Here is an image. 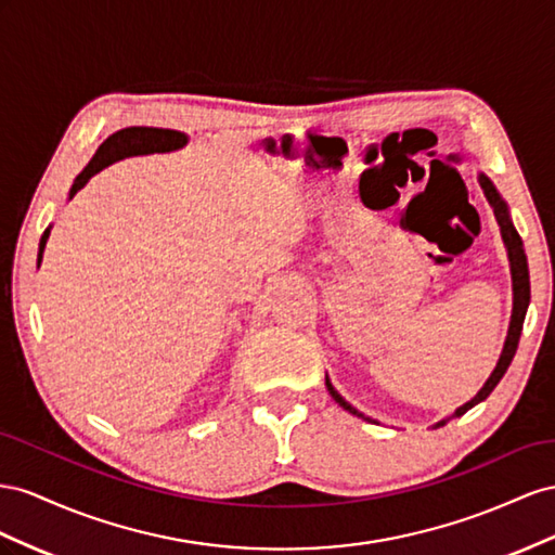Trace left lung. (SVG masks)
Masks as SVG:
<instances>
[{
  "label": "left lung",
  "mask_w": 555,
  "mask_h": 555,
  "mask_svg": "<svg viewBox=\"0 0 555 555\" xmlns=\"http://www.w3.org/2000/svg\"><path fill=\"white\" fill-rule=\"evenodd\" d=\"M479 185L483 190V195L488 199L490 207H493V214H495V220L500 225V232H502V240H504V246H506V256H509V264H512V283H514V309H512V321H509V332H506V339H504V348L500 353V360L498 365L493 370V374L488 376V382L483 384V388L474 395V398L469 402H465L463 406H457L453 414L444 421L435 423V427H441L447 425L451 418L455 416H463L465 411H469L474 404L483 402L490 392H493V388L500 384V378L504 376L506 367L512 365V360L516 356V348H518V339H520V330H524V321H526V311H528V305H530V276H528V258H526V250H524V242H520V236L512 223L509 218V209H506L504 199L500 197V193L495 190L493 181H490L486 173H479ZM325 386L330 390L332 398H335V402L339 406H344L348 414H353L358 418H365L370 421L367 416H362L358 409H353L351 404H348L341 395L335 390V386L330 384V378L325 376Z\"/></svg>",
  "instance_id": "obj_1"
}]
</instances>
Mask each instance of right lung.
I'll list each match as a JSON object with an SVG mask.
<instances>
[{
    "instance_id": "add662e5",
    "label": "right lung",
    "mask_w": 555,
    "mask_h": 555,
    "mask_svg": "<svg viewBox=\"0 0 555 555\" xmlns=\"http://www.w3.org/2000/svg\"><path fill=\"white\" fill-rule=\"evenodd\" d=\"M188 144V137L177 130H163V128H125L111 134L104 144L98 149V153L92 155V160L88 167L78 173L72 190H69V199L81 190L94 173L102 171L104 167L114 165L116 160H122V157L130 155H146V153H169V151H179ZM51 228L43 232L41 242H39V262L43 258V248L46 240H49Z\"/></svg>"
}]
</instances>
